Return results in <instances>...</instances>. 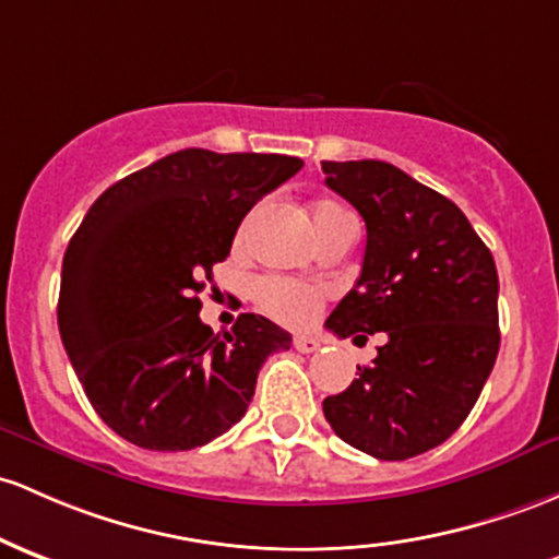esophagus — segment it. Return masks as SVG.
Returning <instances> with one entry per match:
<instances>
[{"label":"esophagus","mask_w":559,"mask_h":559,"mask_svg":"<svg viewBox=\"0 0 559 559\" xmlns=\"http://www.w3.org/2000/svg\"><path fill=\"white\" fill-rule=\"evenodd\" d=\"M318 347H321V342L312 340V336H294V349H299V353H316Z\"/></svg>","instance_id":"esophagus-1"}]
</instances>
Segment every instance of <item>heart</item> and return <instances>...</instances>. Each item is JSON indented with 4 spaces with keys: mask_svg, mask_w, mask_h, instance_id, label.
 Instances as JSON below:
<instances>
[{
    "mask_svg": "<svg viewBox=\"0 0 559 559\" xmlns=\"http://www.w3.org/2000/svg\"><path fill=\"white\" fill-rule=\"evenodd\" d=\"M254 217L257 212H251L249 217L243 219L241 228L236 233V243L247 241ZM345 223H353V217H349V212L345 206L336 204V201L323 199L310 206V225L318 241H323L329 233H334ZM251 297H254L257 308L273 318V321L284 323V326H308L312 318L318 316V310H321L326 294H323L321 286L302 284V281L294 278H281V275H265V278L254 281Z\"/></svg>",
    "mask_w": 559,
    "mask_h": 559,
    "instance_id": "heart-1",
    "label": "heart"
}]
</instances>
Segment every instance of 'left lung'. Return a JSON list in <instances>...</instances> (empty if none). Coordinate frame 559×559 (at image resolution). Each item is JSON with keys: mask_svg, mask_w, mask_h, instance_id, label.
<instances>
[{"mask_svg": "<svg viewBox=\"0 0 559 559\" xmlns=\"http://www.w3.org/2000/svg\"><path fill=\"white\" fill-rule=\"evenodd\" d=\"M326 186L366 223L360 278L329 316L336 336L384 331L371 366L323 401L353 449L403 462L449 440L499 355V275L453 201L388 162H323Z\"/></svg>", "mask_w": 559, "mask_h": 559, "instance_id": "8db88e82", "label": "left lung"}]
</instances>
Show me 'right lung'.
<instances>
[{
  "mask_svg": "<svg viewBox=\"0 0 559 559\" xmlns=\"http://www.w3.org/2000/svg\"><path fill=\"white\" fill-rule=\"evenodd\" d=\"M299 169L281 153L186 148L114 182L84 214L63 257L58 329L116 435L190 451L247 414L262 364L292 334L254 312L214 334L195 294L251 206Z\"/></svg>",
  "mask_w": 559,
  "mask_h": 559,
  "instance_id": "right-lung-1",
  "label": "right lung"
}]
</instances>
